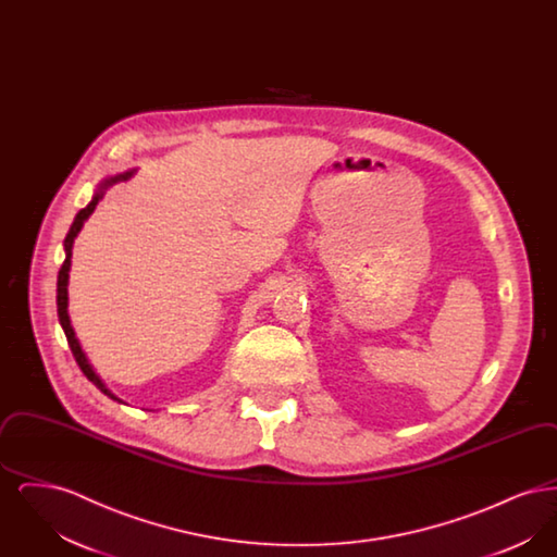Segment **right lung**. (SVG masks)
<instances>
[{
	"label": "right lung",
	"instance_id": "add662e5",
	"mask_svg": "<svg viewBox=\"0 0 557 557\" xmlns=\"http://www.w3.org/2000/svg\"><path fill=\"white\" fill-rule=\"evenodd\" d=\"M133 173H135V169L125 171V173H119V175H112V177H107L104 182H100L98 187H96V191H94V196H91V202H89L85 209H81V211L77 212V216H75L71 230H69V234H66V238H64V255H66V257H64V263H62L60 271H58V288H55L58 319H60V325H62V330H64V334H66L69 346H71V350H73V355H75L77 366H79L81 371L85 373V377H87L100 393H104L107 397L112 398V400H119V403H123V400L116 397V395L108 388L107 384H104V380L96 373L94 366H91L89 359H87V355L83 352L79 338L75 336V330H73V325H71V318H69V271H71V259H73V244H75V238L79 236L83 223L91 216V212L96 211V207H98V202L104 198L108 187H112L114 184H119V182H127Z\"/></svg>",
	"mask_w": 557,
	"mask_h": 557
}]
</instances>
